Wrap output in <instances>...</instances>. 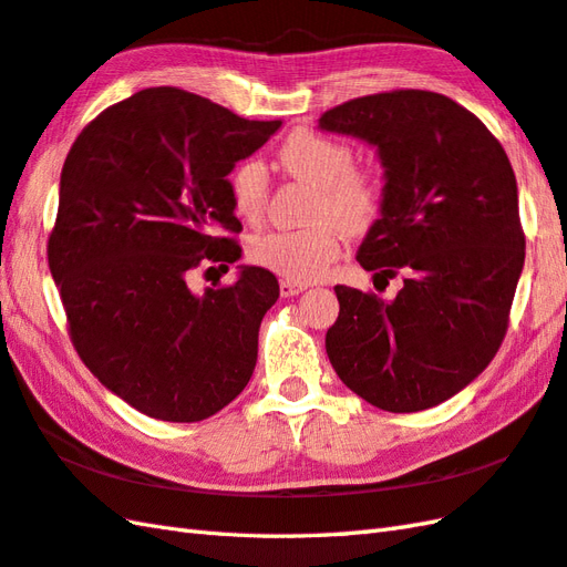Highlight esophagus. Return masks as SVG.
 <instances>
[{"instance_id": "esophagus-1", "label": "esophagus", "mask_w": 567, "mask_h": 567, "mask_svg": "<svg viewBox=\"0 0 567 567\" xmlns=\"http://www.w3.org/2000/svg\"><path fill=\"white\" fill-rule=\"evenodd\" d=\"M306 288H308V284H296V281H286V279L279 284V291L284 298H293V296L306 291Z\"/></svg>"}]
</instances>
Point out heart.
<instances>
[{
  "instance_id": "1",
  "label": "heart",
  "mask_w": 567,
  "mask_h": 567,
  "mask_svg": "<svg viewBox=\"0 0 567 567\" xmlns=\"http://www.w3.org/2000/svg\"><path fill=\"white\" fill-rule=\"evenodd\" d=\"M279 161L298 179L310 183L317 195L312 218L300 230H267L247 245L257 267L286 281L308 284L334 265L343 250V230L365 233L382 209V179L372 168H355L353 148L312 130H296L281 144ZM230 204L243 220L261 218L269 195V177L261 161L247 158L228 177Z\"/></svg>"
}]
</instances>
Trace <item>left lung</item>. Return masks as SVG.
<instances>
[{
	"label": "left lung",
	"mask_w": 567,
	"mask_h": 567,
	"mask_svg": "<svg viewBox=\"0 0 567 567\" xmlns=\"http://www.w3.org/2000/svg\"><path fill=\"white\" fill-rule=\"evenodd\" d=\"M320 130L378 148L380 218L355 259L392 300L337 286L324 347L337 375L368 404L437 406L498 353L524 267L517 179L505 148L474 113L433 91L363 95L327 110Z\"/></svg>",
	"instance_id": "8db88e82"
}]
</instances>
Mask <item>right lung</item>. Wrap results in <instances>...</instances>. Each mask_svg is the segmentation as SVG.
<instances>
[{
    "mask_svg": "<svg viewBox=\"0 0 567 567\" xmlns=\"http://www.w3.org/2000/svg\"><path fill=\"white\" fill-rule=\"evenodd\" d=\"M281 120H245L158 86L110 105L69 148L48 240L69 337L105 388L151 419L214 416L250 382L279 281L240 267L236 284L192 293L202 261L240 259L228 173Z\"/></svg>",
    "mask_w": 567,
    "mask_h": 567,
    "instance_id": "obj_1",
    "label": "right lung"
}]
</instances>
